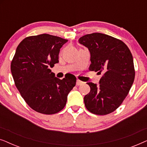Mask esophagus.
Returning <instances> with one entry per match:
<instances>
[{"instance_id":"1","label":"esophagus","mask_w":147,"mask_h":147,"mask_svg":"<svg viewBox=\"0 0 147 147\" xmlns=\"http://www.w3.org/2000/svg\"><path fill=\"white\" fill-rule=\"evenodd\" d=\"M83 84H84L83 82L80 81V80H77V82H76V85H77V86H81Z\"/></svg>"}]
</instances>
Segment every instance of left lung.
Listing matches in <instances>:
<instances>
[{"instance_id":"obj_1","label":"left lung","mask_w":147,"mask_h":147,"mask_svg":"<svg viewBox=\"0 0 147 147\" xmlns=\"http://www.w3.org/2000/svg\"><path fill=\"white\" fill-rule=\"evenodd\" d=\"M79 43L90 52V71L103 73L98 86L87 83L89 94L84 96L88 111L106 115L116 110L129 92L135 77L133 58L127 45L121 40L100 33L84 35Z\"/></svg>"}]
</instances>
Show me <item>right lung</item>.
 I'll list each match as a JSON object with an SVG mask.
<instances>
[{
	"label": "right lung",
	"instance_id": "obj_1",
	"mask_svg": "<svg viewBox=\"0 0 147 147\" xmlns=\"http://www.w3.org/2000/svg\"><path fill=\"white\" fill-rule=\"evenodd\" d=\"M66 42L57 36L41 34L25 38L16 49L11 64L15 84L26 103L39 113L61 111L76 86V77L60 80L50 69L59 62L60 49Z\"/></svg>",
	"mask_w": 147,
	"mask_h": 147
}]
</instances>
